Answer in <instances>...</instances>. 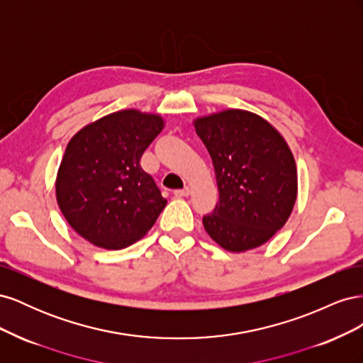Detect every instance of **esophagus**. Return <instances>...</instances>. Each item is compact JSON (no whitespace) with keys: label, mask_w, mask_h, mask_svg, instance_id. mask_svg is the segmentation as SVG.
Masks as SVG:
<instances>
[{"label":"esophagus","mask_w":363,"mask_h":363,"mask_svg":"<svg viewBox=\"0 0 363 363\" xmlns=\"http://www.w3.org/2000/svg\"><path fill=\"white\" fill-rule=\"evenodd\" d=\"M191 194V189L188 188V186H184L183 189H175L174 191V195L179 196V199H182V196H188Z\"/></svg>","instance_id":"esophagus-1"}]
</instances>
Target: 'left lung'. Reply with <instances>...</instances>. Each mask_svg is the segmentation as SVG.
<instances>
[{
    "instance_id": "left-lung-1",
    "label": "left lung",
    "mask_w": 363,
    "mask_h": 363,
    "mask_svg": "<svg viewBox=\"0 0 363 363\" xmlns=\"http://www.w3.org/2000/svg\"><path fill=\"white\" fill-rule=\"evenodd\" d=\"M212 157L219 201L203 224L216 244L247 251L280 230L296 199V168L286 142L265 119L225 111L195 121Z\"/></svg>"
}]
</instances>
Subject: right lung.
I'll use <instances>...</instances> for the list:
<instances>
[{
	"label": "right lung",
	"mask_w": 363,
	"mask_h": 363,
	"mask_svg": "<svg viewBox=\"0 0 363 363\" xmlns=\"http://www.w3.org/2000/svg\"><path fill=\"white\" fill-rule=\"evenodd\" d=\"M162 128L157 115L121 111L69 140L57 174V203L69 225L96 247L121 250L136 242L167 206L140 167Z\"/></svg>",
	"instance_id": "add662e5"
}]
</instances>
